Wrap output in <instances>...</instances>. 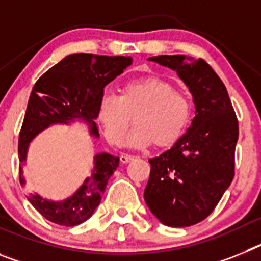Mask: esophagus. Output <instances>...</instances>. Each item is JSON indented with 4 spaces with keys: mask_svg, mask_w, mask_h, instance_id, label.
I'll use <instances>...</instances> for the list:
<instances>
[{
    "mask_svg": "<svg viewBox=\"0 0 261 261\" xmlns=\"http://www.w3.org/2000/svg\"><path fill=\"white\" fill-rule=\"evenodd\" d=\"M133 159H135V156L129 155V154H121V155H120V162L121 163H128L130 162V161H133Z\"/></svg>",
    "mask_w": 261,
    "mask_h": 261,
    "instance_id": "esophagus-1",
    "label": "esophagus"
}]
</instances>
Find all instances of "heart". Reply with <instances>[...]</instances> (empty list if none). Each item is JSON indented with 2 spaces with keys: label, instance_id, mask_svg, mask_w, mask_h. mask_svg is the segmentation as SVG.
Wrapping results in <instances>:
<instances>
[{
  "label": "heart",
  "instance_id": "heart-1",
  "mask_svg": "<svg viewBox=\"0 0 261 261\" xmlns=\"http://www.w3.org/2000/svg\"><path fill=\"white\" fill-rule=\"evenodd\" d=\"M191 103L166 80L145 77L124 85L120 96L103 94L98 100L96 116L108 142L119 145L129 125L135 128L124 145L136 149L155 144L171 146L184 135L191 120Z\"/></svg>",
  "mask_w": 261,
  "mask_h": 261
}]
</instances>
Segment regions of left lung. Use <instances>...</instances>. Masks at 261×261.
<instances>
[{"label":"left lung","mask_w":261,"mask_h":261,"mask_svg":"<svg viewBox=\"0 0 261 261\" xmlns=\"http://www.w3.org/2000/svg\"><path fill=\"white\" fill-rule=\"evenodd\" d=\"M147 60L176 71L192 94L195 117L171 149L149 159L144 199L163 225L192 226L213 212L231 184L238 120L225 85L204 60L184 55Z\"/></svg>","instance_id":"8db88e82"}]
</instances>
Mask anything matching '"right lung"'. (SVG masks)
I'll use <instances>...</instances> for the list:
<instances>
[{
  "label": "right lung",
  "mask_w": 261,
  "mask_h": 261,
  "mask_svg": "<svg viewBox=\"0 0 261 261\" xmlns=\"http://www.w3.org/2000/svg\"><path fill=\"white\" fill-rule=\"evenodd\" d=\"M130 56H98L93 53H74L61 60L45 71L34 85L20 129L18 155L20 163L27 161L31 141L44 129L56 124H85L94 138L99 137L96 107L103 90L124 69L132 65ZM91 175L74 193L64 200L47 199L30 193L34 208L50 222L62 226H75L93 216L102 200L111 175L119 166V156L108 153L94 155ZM19 179L23 187L26 179L19 166Z\"/></svg>",
  "instance_id": "1"
}]
</instances>
